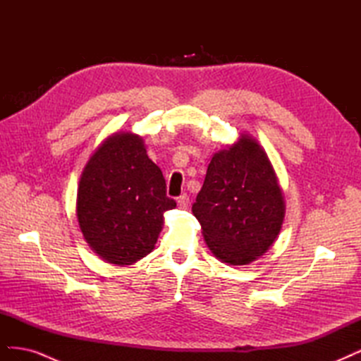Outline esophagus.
<instances>
[{
    "label": "esophagus",
    "instance_id": "esophagus-1",
    "mask_svg": "<svg viewBox=\"0 0 361 361\" xmlns=\"http://www.w3.org/2000/svg\"><path fill=\"white\" fill-rule=\"evenodd\" d=\"M178 204H179L180 209H187L188 204H190V197H188V195L187 194L179 195V197H178Z\"/></svg>",
    "mask_w": 361,
    "mask_h": 361
}]
</instances>
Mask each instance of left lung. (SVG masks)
I'll list each match as a JSON object with an SVG mask.
<instances>
[{"instance_id":"8db88e82","label":"left lung","mask_w":361,"mask_h":361,"mask_svg":"<svg viewBox=\"0 0 361 361\" xmlns=\"http://www.w3.org/2000/svg\"><path fill=\"white\" fill-rule=\"evenodd\" d=\"M285 211L267 152L247 134L212 157L192 204L207 247L233 267L267 253L281 231Z\"/></svg>"}]
</instances>
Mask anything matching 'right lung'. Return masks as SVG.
Here are the masks:
<instances>
[{"label": "right lung", "instance_id": "add662e5", "mask_svg": "<svg viewBox=\"0 0 361 361\" xmlns=\"http://www.w3.org/2000/svg\"><path fill=\"white\" fill-rule=\"evenodd\" d=\"M176 207L145 141L117 133L96 149L82 170L76 216L89 247L108 264L133 265L155 248L164 212Z\"/></svg>", "mask_w": 361, "mask_h": 361}]
</instances>
